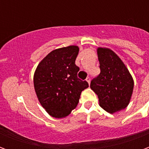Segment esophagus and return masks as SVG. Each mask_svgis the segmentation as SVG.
Returning a JSON list of instances; mask_svg holds the SVG:
<instances>
[{"label":"esophagus","mask_w":149,"mask_h":149,"mask_svg":"<svg viewBox=\"0 0 149 149\" xmlns=\"http://www.w3.org/2000/svg\"><path fill=\"white\" fill-rule=\"evenodd\" d=\"M90 81H91L90 77H88L86 78V81H87L88 83V84H90Z\"/></svg>","instance_id":"1"}]
</instances>
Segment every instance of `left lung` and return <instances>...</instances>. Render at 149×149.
<instances>
[{
    "label": "left lung",
    "mask_w": 149,
    "mask_h": 149,
    "mask_svg": "<svg viewBox=\"0 0 149 149\" xmlns=\"http://www.w3.org/2000/svg\"><path fill=\"white\" fill-rule=\"evenodd\" d=\"M97 56L100 73L91 81V89L99 99L100 106L109 113L128 106L131 100L134 81L120 58L112 50L98 48Z\"/></svg>",
    "instance_id": "left-lung-1"
}]
</instances>
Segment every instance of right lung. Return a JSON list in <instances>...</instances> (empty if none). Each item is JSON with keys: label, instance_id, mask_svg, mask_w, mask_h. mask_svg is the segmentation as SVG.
<instances>
[{"label": "right lung", "instance_id": "obj_1", "mask_svg": "<svg viewBox=\"0 0 149 149\" xmlns=\"http://www.w3.org/2000/svg\"><path fill=\"white\" fill-rule=\"evenodd\" d=\"M78 46L70 45L49 52L37 67L33 77L35 92L49 115L63 118L77 106L81 92L88 87L77 77L75 64Z\"/></svg>", "mask_w": 149, "mask_h": 149}]
</instances>
